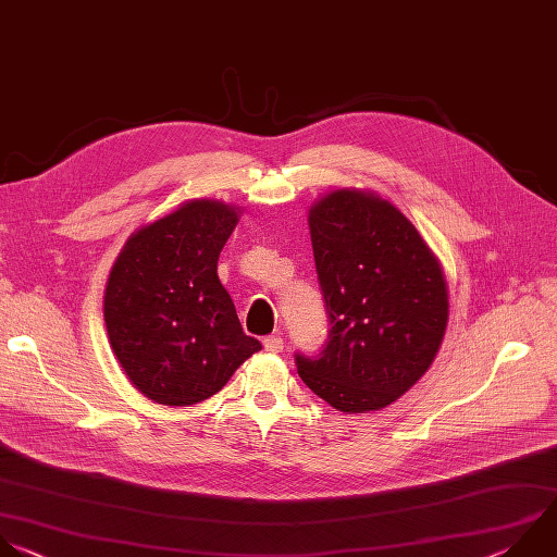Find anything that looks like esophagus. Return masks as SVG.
I'll return each mask as SVG.
<instances>
[{"label":"esophagus","instance_id":"esophagus-1","mask_svg":"<svg viewBox=\"0 0 557 557\" xmlns=\"http://www.w3.org/2000/svg\"><path fill=\"white\" fill-rule=\"evenodd\" d=\"M262 343H264V349L271 354H277L284 347V338L280 334H269V336H264Z\"/></svg>","mask_w":557,"mask_h":557}]
</instances>
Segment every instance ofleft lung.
Returning <instances> with one entry per match:
<instances>
[{
  "label": "left lung",
  "instance_id": "obj_1",
  "mask_svg": "<svg viewBox=\"0 0 557 557\" xmlns=\"http://www.w3.org/2000/svg\"><path fill=\"white\" fill-rule=\"evenodd\" d=\"M330 332L295 354L301 381L343 413L379 411L431 367L448 323L440 260L411 221L376 195L334 190L308 212Z\"/></svg>",
  "mask_w": 557,
  "mask_h": 557
}]
</instances>
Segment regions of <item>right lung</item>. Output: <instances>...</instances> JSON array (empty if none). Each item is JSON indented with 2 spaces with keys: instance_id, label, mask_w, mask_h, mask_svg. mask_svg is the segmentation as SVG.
Here are the masks:
<instances>
[{
  "instance_id": "1",
  "label": "right lung",
  "mask_w": 557,
  "mask_h": 557,
  "mask_svg": "<svg viewBox=\"0 0 557 557\" xmlns=\"http://www.w3.org/2000/svg\"><path fill=\"white\" fill-rule=\"evenodd\" d=\"M238 210L197 199L137 230L104 290V323L124 374L157 405L190 407L221 392L260 341L243 332L219 280Z\"/></svg>"
}]
</instances>
